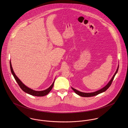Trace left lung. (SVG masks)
<instances>
[{
	"label": "left lung",
	"instance_id": "left-lung-1",
	"mask_svg": "<svg viewBox=\"0 0 128 128\" xmlns=\"http://www.w3.org/2000/svg\"><path fill=\"white\" fill-rule=\"evenodd\" d=\"M118 68H119V65L118 66V68H117V70L115 72V73H114V74L113 75V77H112V78L111 79V80L109 81V82L107 84V85H106L104 88H102V89L98 90V91H96L94 92H82L79 91L77 90H76L75 89L73 88L72 87V89L73 90L74 92L76 94H77L78 95L80 96H83V97H91V96H95L96 95H98L100 93H102L106 91V90L108 89V88L110 87L112 82V81L114 79V78L115 76V75L116 74V73H117L118 72Z\"/></svg>",
	"mask_w": 128,
	"mask_h": 128
}]
</instances>
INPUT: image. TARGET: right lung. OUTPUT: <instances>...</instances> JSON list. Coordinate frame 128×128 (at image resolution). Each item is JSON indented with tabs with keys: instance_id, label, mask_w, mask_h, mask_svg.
<instances>
[{
	"instance_id": "right-lung-1",
	"label": "right lung",
	"mask_w": 128,
	"mask_h": 128,
	"mask_svg": "<svg viewBox=\"0 0 128 128\" xmlns=\"http://www.w3.org/2000/svg\"><path fill=\"white\" fill-rule=\"evenodd\" d=\"M10 69H11V72L12 73L15 79L16 80V82H17V83L18 84L20 87L21 88V89L24 92L31 94L32 96H44L47 95V94H49V92L51 91L53 86H54V82L55 80L54 81L53 83H52V84L47 89L43 90V91H35L34 90H32L28 87L26 86L19 79L18 77L16 76V75L15 74V73L14 72L12 66V64H11V60L10 61Z\"/></svg>"
}]
</instances>
